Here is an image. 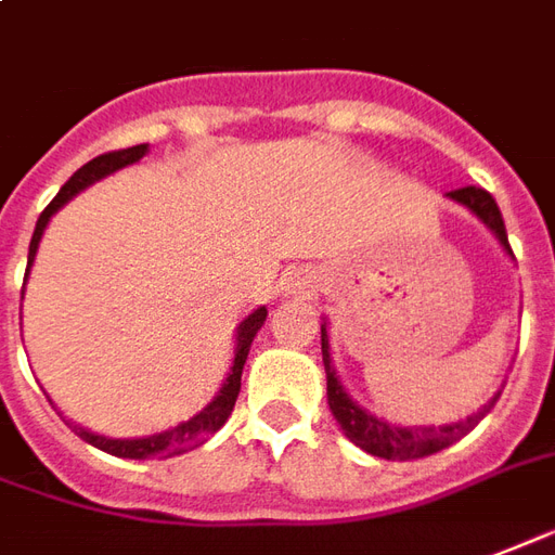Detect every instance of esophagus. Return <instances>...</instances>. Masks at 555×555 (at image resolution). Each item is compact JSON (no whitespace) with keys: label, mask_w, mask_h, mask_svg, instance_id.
Listing matches in <instances>:
<instances>
[{"label":"esophagus","mask_w":555,"mask_h":555,"mask_svg":"<svg viewBox=\"0 0 555 555\" xmlns=\"http://www.w3.org/2000/svg\"><path fill=\"white\" fill-rule=\"evenodd\" d=\"M293 289H295V293H305V295L313 293V281H310V274H301V278H295Z\"/></svg>","instance_id":"34e87169"}]
</instances>
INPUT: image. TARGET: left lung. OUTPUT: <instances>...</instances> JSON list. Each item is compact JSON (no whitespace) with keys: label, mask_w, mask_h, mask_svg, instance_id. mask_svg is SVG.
<instances>
[{"label":"left lung","mask_w":555,"mask_h":555,"mask_svg":"<svg viewBox=\"0 0 555 555\" xmlns=\"http://www.w3.org/2000/svg\"><path fill=\"white\" fill-rule=\"evenodd\" d=\"M449 201H455L464 209H470L473 216L482 221L485 228L491 230L496 242L503 245L508 254V236H505V224H503V212L500 206L493 201L491 194L479 189V185H464V189H455V192L447 194ZM515 257V254H512ZM322 363H325V375H327V405H331V414L343 428V435L361 447L363 452H370L375 459H387V461H411V459H426V455H435L440 449L452 447L455 440H461L467 431L479 426L488 411L493 408V402L500 399V393L493 396L491 402L485 408H479L476 414L467 416V420H459V423H449V426H393L387 423L382 416L370 414L366 408H361L349 393L346 387L339 384L337 370L331 366V343H327V322L322 325Z\"/></svg>","instance_id":"left-lung-1"}]
</instances>
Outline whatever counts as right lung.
Segmentation results:
<instances>
[{
	"instance_id": "add662e5",
	"label": "right lung",
	"mask_w": 555,
	"mask_h": 555,
	"mask_svg": "<svg viewBox=\"0 0 555 555\" xmlns=\"http://www.w3.org/2000/svg\"><path fill=\"white\" fill-rule=\"evenodd\" d=\"M147 153V144H135V147L127 150H112V153H103V156H96L88 165H82L79 171L73 173L70 180L62 185V192L55 194L50 201V206L40 212L38 224H35V233H31V242H28V266H26V278L31 272V262H35V254H38L40 236H43V230L50 224V218L62 209L70 197L88 189L96 180H103L108 173L120 171V168H127L132 162H139L141 156ZM269 317V310L266 307H257L248 319H242V325L236 327V349H233V366H230L228 378L221 384V390L218 396L209 402V405L201 411V414H194L192 420H185L180 426L168 428V431H159V435H147V438H106V435H94V431H88V428H76V435L82 440H88L91 447L103 449L108 455H117V459H171V455H183L189 449L201 447L204 440H209L216 435L218 428L228 423L230 411L236 405L238 399V387H242V366L248 361V351L250 343L257 337V331L262 327Z\"/></svg>"
}]
</instances>
